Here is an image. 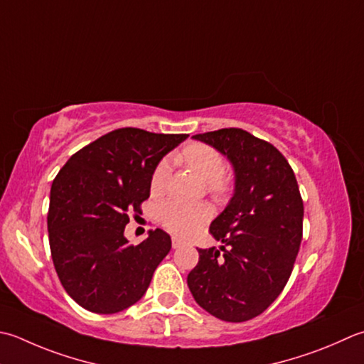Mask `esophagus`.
I'll use <instances>...</instances> for the list:
<instances>
[{"label":"esophagus","instance_id":"esophagus-1","mask_svg":"<svg viewBox=\"0 0 364 364\" xmlns=\"http://www.w3.org/2000/svg\"><path fill=\"white\" fill-rule=\"evenodd\" d=\"M172 246H173V249H178V247H181V246H183V241H181L180 238H176V237H173V238H172Z\"/></svg>","mask_w":364,"mask_h":364}]
</instances>
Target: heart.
Wrapping results in <instances>:
<instances>
[{"instance_id": "1", "label": "heart", "mask_w": 364, "mask_h": 364, "mask_svg": "<svg viewBox=\"0 0 364 364\" xmlns=\"http://www.w3.org/2000/svg\"><path fill=\"white\" fill-rule=\"evenodd\" d=\"M178 161L191 168L213 194H224L227 191L225 176L223 173V158L213 146L205 144H191L178 153ZM168 178V164L166 161L156 166L151 176V191L159 194L166 188ZM159 220L166 229L181 237L196 233L211 218V208L205 203H186L180 200H166L158 208Z\"/></svg>"}]
</instances>
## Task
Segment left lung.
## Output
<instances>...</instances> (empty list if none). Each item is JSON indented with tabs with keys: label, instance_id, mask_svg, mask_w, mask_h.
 Masks as SVG:
<instances>
[{
	"label": "left lung",
	"instance_id": "1",
	"mask_svg": "<svg viewBox=\"0 0 364 364\" xmlns=\"http://www.w3.org/2000/svg\"><path fill=\"white\" fill-rule=\"evenodd\" d=\"M224 154L235 189L210 233L223 246L197 249L188 274L197 304L225 322L262 314L286 287L303 237V200L287 159L238 127L192 135Z\"/></svg>",
	"mask_w": 364,
	"mask_h": 364
}]
</instances>
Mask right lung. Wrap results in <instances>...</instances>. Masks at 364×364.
I'll list each match as a JSON object with an SVG mask.
<instances>
[{
	"instance_id": "obj_1",
	"label": "right lung",
	"mask_w": 364,
	"mask_h": 364,
	"mask_svg": "<svg viewBox=\"0 0 364 364\" xmlns=\"http://www.w3.org/2000/svg\"><path fill=\"white\" fill-rule=\"evenodd\" d=\"M188 134L123 127L102 135L64 164L50 189L47 215L53 265L68 295L96 314L137 303L172 247L149 230L131 246L124 227L149 197L156 166Z\"/></svg>"
}]
</instances>
